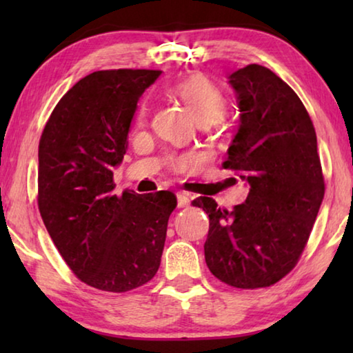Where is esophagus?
Wrapping results in <instances>:
<instances>
[{"label": "esophagus", "instance_id": "esophagus-1", "mask_svg": "<svg viewBox=\"0 0 353 353\" xmlns=\"http://www.w3.org/2000/svg\"><path fill=\"white\" fill-rule=\"evenodd\" d=\"M176 196H177V205L179 207L183 208V207L190 205V196L187 193H183V191H179Z\"/></svg>", "mask_w": 353, "mask_h": 353}]
</instances>
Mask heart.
Masks as SVG:
<instances>
[{
    "label": "heart",
    "mask_w": 353,
    "mask_h": 353,
    "mask_svg": "<svg viewBox=\"0 0 353 353\" xmlns=\"http://www.w3.org/2000/svg\"><path fill=\"white\" fill-rule=\"evenodd\" d=\"M170 93L188 107L191 115L199 124L216 121L227 109V101L223 92L202 74H191L176 81L170 87ZM145 117L146 107L143 105L139 113V121H143Z\"/></svg>",
    "instance_id": "obj_1"
}]
</instances>
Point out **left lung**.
Returning a JSON list of instances; mask_svg holds the SVG:
<instances>
[{
    "label": "left lung",
    "mask_w": 353,
    "mask_h": 353,
    "mask_svg": "<svg viewBox=\"0 0 353 353\" xmlns=\"http://www.w3.org/2000/svg\"><path fill=\"white\" fill-rule=\"evenodd\" d=\"M227 79L240 126L224 168L240 172L249 194L232 212L205 196L193 205L210 218L208 270L227 285L254 290L296 266L324 199V177L313 123L288 83L256 63Z\"/></svg>",
    "instance_id": "left-lung-1"
}]
</instances>
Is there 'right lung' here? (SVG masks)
Listing matches in <instances>:
<instances>
[{
	"label": "right lung",
	"instance_id": "obj_1",
	"mask_svg": "<svg viewBox=\"0 0 353 353\" xmlns=\"http://www.w3.org/2000/svg\"><path fill=\"white\" fill-rule=\"evenodd\" d=\"M162 71L82 77L52 110L39 145V210L70 270L93 288L124 292L159 271L171 191L113 193L137 104Z\"/></svg>",
	"mask_w": 353,
	"mask_h": 353
}]
</instances>
